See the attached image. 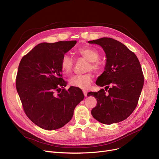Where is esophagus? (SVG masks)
I'll use <instances>...</instances> for the list:
<instances>
[{
	"instance_id": "1",
	"label": "esophagus",
	"mask_w": 159,
	"mask_h": 159,
	"mask_svg": "<svg viewBox=\"0 0 159 159\" xmlns=\"http://www.w3.org/2000/svg\"><path fill=\"white\" fill-rule=\"evenodd\" d=\"M83 93H84V96H85V97H87V93H88V92H87L86 91L83 90Z\"/></svg>"
}]
</instances>
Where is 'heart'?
<instances>
[{
  "instance_id": "heart-1",
  "label": "heart",
  "mask_w": 159,
  "mask_h": 159,
  "mask_svg": "<svg viewBox=\"0 0 159 159\" xmlns=\"http://www.w3.org/2000/svg\"><path fill=\"white\" fill-rule=\"evenodd\" d=\"M77 52L80 57L89 61L87 71L92 70L94 71H99L101 70V64L98 60L99 58V54L98 51L92 47H85L79 49ZM73 66L74 60L72 57L67 53L64 54L60 61V67L63 74L66 75H70L73 70ZM92 80V74L86 73L73 76L69 80V83L71 86L86 89L90 86Z\"/></svg>"
}]
</instances>
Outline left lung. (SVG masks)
<instances>
[{
	"label": "left lung",
	"mask_w": 159,
	"mask_h": 159,
	"mask_svg": "<svg viewBox=\"0 0 159 159\" xmlns=\"http://www.w3.org/2000/svg\"><path fill=\"white\" fill-rule=\"evenodd\" d=\"M88 43L102 47L107 56L105 70L96 82L105 89L87 94L97 99L92 115L107 125L125 120L136 108L143 86L140 61L133 52L112 38H102Z\"/></svg>",
	"instance_id": "1"
}]
</instances>
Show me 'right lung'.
I'll use <instances>...</instances> for the list:
<instances>
[{"mask_svg":"<svg viewBox=\"0 0 159 159\" xmlns=\"http://www.w3.org/2000/svg\"><path fill=\"white\" fill-rule=\"evenodd\" d=\"M76 43L77 41L39 43L19 63L16 85L24 112L43 129L64 126L84 98L80 88L65 89L66 82L61 75V58Z\"/></svg>","mask_w":159,"mask_h":159,"instance_id":"obj_1","label":"right lung"}]
</instances>
